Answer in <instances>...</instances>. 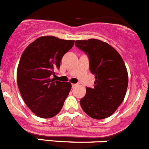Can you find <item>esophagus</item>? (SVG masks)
I'll return each instance as SVG.
<instances>
[{
    "instance_id": "1",
    "label": "esophagus",
    "mask_w": 149,
    "mask_h": 149,
    "mask_svg": "<svg viewBox=\"0 0 149 149\" xmlns=\"http://www.w3.org/2000/svg\"><path fill=\"white\" fill-rule=\"evenodd\" d=\"M77 85V84H72V88H74Z\"/></svg>"
}]
</instances>
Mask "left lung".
Listing matches in <instances>:
<instances>
[{
    "label": "left lung",
    "instance_id": "left-lung-1",
    "mask_svg": "<svg viewBox=\"0 0 149 149\" xmlns=\"http://www.w3.org/2000/svg\"><path fill=\"white\" fill-rule=\"evenodd\" d=\"M76 46L89 58L91 72L95 75L93 88H86L79 101L82 110L91 118L111 116L124 100L128 75L121 56L113 47L97 39L76 40Z\"/></svg>",
    "mask_w": 149,
    "mask_h": 149
}]
</instances>
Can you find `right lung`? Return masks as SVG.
I'll list each match as a JSON object with an SVG mask.
<instances>
[{
  "label": "right lung",
  "mask_w": 149,
  "mask_h": 149,
  "mask_svg": "<svg viewBox=\"0 0 149 149\" xmlns=\"http://www.w3.org/2000/svg\"><path fill=\"white\" fill-rule=\"evenodd\" d=\"M74 40L53 36L40 37L29 44L22 55L17 69V84L29 109L41 118H51L62 109L72 85L51 79L59 70L63 56Z\"/></svg>",
  "instance_id": "add662e5"
}]
</instances>
